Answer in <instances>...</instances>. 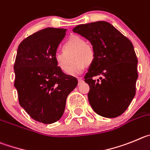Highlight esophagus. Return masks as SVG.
<instances>
[{"mask_svg": "<svg viewBox=\"0 0 150 150\" xmlns=\"http://www.w3.org/2000/svg\"><path fill=\"white\" fill-rule=\"evenodd\" d=\"M78 83H81L82 82H83V79H82L81 78H78Z\"/></svg>", "mask_w": 150, "mask_h": 150, "instance_id": "obj_1", "label": "esophagus"}]
</instances>
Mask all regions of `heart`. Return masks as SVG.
Returning a JSON list of instances; mask_svg holds the SVG:
<instances>
[{
  "label": "heart",
  "instance_id": "heart-1",
  "mask_svg": "<svg viewBox=\"0 0 150 150\" xmlns=\"http://www.w3.org/2000/svg\"><path fill=\"white\" fill-rule=\"evenodd\" d=\"M63 53L54 55L56 66L64 73L69 70L72 59L73 65L69 71L70 75L81 73L85 67H90L95 59V52L90 43L78 36H72L67 39L61 47Z\"/></svg>",
  "mask_w": 150,
  "mask_h": 150
}]
</instances>
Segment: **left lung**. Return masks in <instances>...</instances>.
<instances>
[{
    "label": "left lung",
    "instance_id": "8db88e82",
    "mask_svg": "<svg viewBox=\"0 0 150 150\" xmlns=\"http://www.w3.org/2000/svg\"><path fill=\"white\" fill-rule=\"evenodd\" d=\"M73 32L88 40L95 52L93 63L84 76L92 108L104 117L120 116L136 93L137 59L132 42L106 21L78 25ZM98 75L100 80H95Z\"/></svg>",
    "mask_w": 150,
    "mask_h": 150
}]
</instances>
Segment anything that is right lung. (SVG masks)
<instances>
[{
  "label": "right lung",
  "mask_w": 150,
  "mask_h": 150,
  "mask_svg": "<svg viewBox=\"0 0 150 150\" xmlns=\"http://www.w3.org/2000/svg\"><path fill=\"white\" fill-rule=\"evenodd\" d=\"M67 29L48 28L36 32L18 45L14 64L20 105L34 120L51 124L59 120L69 94L78 80L56 66L54 55Z\"/></svg>",
  "instance_id": "1"
}]
</instances>
